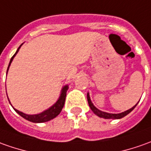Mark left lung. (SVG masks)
Returning a JSON list of instances; mask_svg holds the SVG:
<instances>
[{
  "label": "left lung",
  "mask_w": 151,
  "mask_h": 151,
  "mask_svg": "<svg viewBox=\"0 0 151 151\" xmlns=\"http://www.w3.org/2000/svg\"><path fill=\"white\" fill-rule=\"evenodd\" d=\"M87 97H88V104L89 106H90V108H91V110L93 111V112L95 113L96 115H97L99 117H102V118H105V119H120V118H122L124 117L125 116H127V114H129L131 111H132L135 107L136 106H134L131 109H129V110L126 111H124V112H122V113H119V114H111V113H106V112H104V111H101L98 110L97 108H96L93 104L92 103V101H91V99H90V97H89V94L88 93V95H87Z\"/></svg>",
  "instance_id": "1"
}]
</instances>
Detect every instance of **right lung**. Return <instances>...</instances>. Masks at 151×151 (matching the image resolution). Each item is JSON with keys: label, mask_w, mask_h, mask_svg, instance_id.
Returning <instances> with one entry per match:
<instances>
[{"label": "right lung", "mask_w": 151, "mask_h": 151, "mask_svg": "<svg viewBox=\"0 0 151 151\" xmlns=\"http://www.w3.org/2000/svg\"><path fill=\"white\" fill-rule=\"evenodd\" d=\"M20 46L18 48L16 53H15V54L12 56V58H11V61H10V63H9V66H8V68H7V71H8V69H9V67H10V65H11V63L12 62V60H13V58L15 57V55L17 54V52L19 51ZM68 88V86H65V87L63 88L62 93H61V95H60V97L58 98V100L57 101V102H56L54 106H52L50 108H49L48 110L43 111L40 114L26 115L24 114V113H23V112H21V111H19L16 110V109H15V111L19 115V116H21L23 118L26 119V120H28L29 122H32L40 123L50 121L51 119H54V117H56V116L61 112L63 107V105H64V102H65V97H66V93H67ZM8 100H9V99H8Z\"/></svg>", "instance_id": "right-lung-1"}]
</instances>
